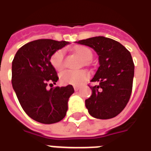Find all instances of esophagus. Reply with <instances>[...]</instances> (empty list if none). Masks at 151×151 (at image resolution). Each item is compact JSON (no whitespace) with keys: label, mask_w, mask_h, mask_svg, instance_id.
Returning a JSON list of instances; mask_svg holds the SVG:
<instances>
[{"label":"esophagus","mask_w":151,"mask_h":151,"mask_svg":"<svg viewBox=\"0 0 151 151\" xmlns=\"http://www.w3.org/2000/svg\"><path fill=\"white\" fill-rule=\"evenodd\" d=\"M73 88H74V91H78L80 89V87L74 86V87H73Z\"/></svg>","instance_id":"esophagus-1"}]
</instances>
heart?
Here are the masks:
<instances>
[{"instance_id": "obj_1", "label": "heart", "mask_w": 151, "mask_h": 151, "mask_svg": "<svg viewBox=\"0 0 151 151\" xmlns=\"http://www.w3.org/2000/svg\"><path fill=\"white\" fill-rule=\"evenodd\" d=\"M75 52L81 57L85 63H88L92 59V52L86 46H79L75 50ZM66 51L64 49L56 50L50 57V62L55 69L60 70L64 67ZM89 78V73L85 70H66L61 72L60 79L62 84H72L79 86L84 84Z\"/></svg>"}]
</instances>
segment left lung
<instances>
[{
    "mask_svg": "<svg viewBox=\"0 0 151 151\" xmlns=\"http://www.w3.org/2000/svg\"><path fill=\"white\" fill-rule=\"evenodd\" d=\"M78 43L93 48L99 55V66L90 86L91 96L85 100L91 116L108 119L118 116L127 106L133 89L134 63L130 52L116 40L96 36Z\"/></svg>",
    "mask_w": 151,
    "mask_h": 151,
    "instance_id": "left-lung-1",
    "label": "left lung"
}]
</instances>
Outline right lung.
<instances>
[{
    "mask_svg": "<svg viewBox=\"0 0 151 151\" xmlns=\"http://www.w3.org/2000/svg\"><path fill=\"white\" fill-rule=\"evenodd\" d=\"M68 44L48 39L34 40L22 46L12 61V87L23 110L35 121L52 124L67 114V101L74 89L70 84L52 88L59 78L50 57Z\"/></svg>",
    "mask_w": 151,
    "mask_h": 151,
    "instance_id": "add662e5",
    "label": "right lung"
}]
</instances>
